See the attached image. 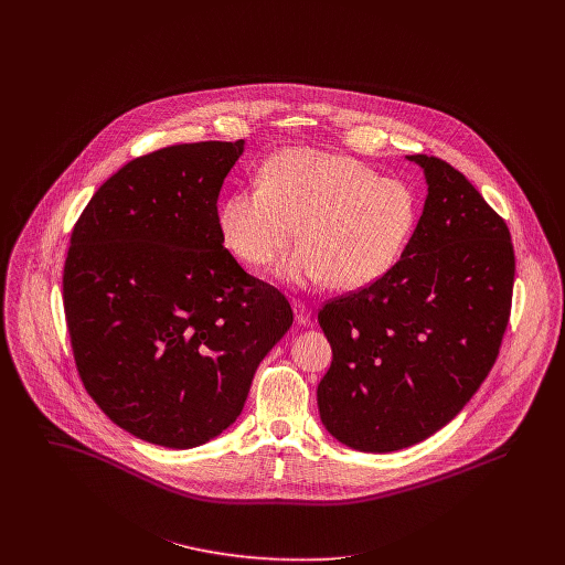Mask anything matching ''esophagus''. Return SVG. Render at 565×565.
Returning <instances> with one entry per match:
<instances>
[{
  "label": "esophagus",
  "instance_id": "34e87169",
  "mask_svg": "<svg viewBox=\"0 0 565 565\" xmlns=\"http://www.w3.org/2000/svg\"><path fill=\"white\" fill-rule=\"evenodd\" d=\"M294 316H296V323H300V326H309V323H311V311H309V307H307L305 302H300V300L294 302Z\"/></svg>",
  "mask_w": 565,
  "mask_h": 565
}]
</instances>
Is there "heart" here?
I'll return each instance as SVG.
<instances>
[{"label": "heart", "mask_w": 565, "mask_h": 565, "mask_svg": "<svg viewBox=\"0 0 565 565\" xmlns=\"http://www.w3.org/2000/svg\"><path fill=\"white\" fill-rule=\"evenodd\" d=\"M226 247L252 269H265L294 243L300 249L278 276L289 285L328 282L359 291L385 278L417 222L413 191L365 162L316 148L285 150L265 164L258 186L220 206Z\"/></svg>", "instance_id": "b5f03b06"}]
</instances>
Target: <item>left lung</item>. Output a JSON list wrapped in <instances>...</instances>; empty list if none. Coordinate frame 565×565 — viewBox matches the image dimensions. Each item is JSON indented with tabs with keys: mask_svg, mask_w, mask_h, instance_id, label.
<instances>
[{
	"mask_svg": "<svg viewBox=\"0 0 565 565\" xmlns=\"http://www.w3.org/2000/svg\"><path fill=\"white\" fill-rule=\"evenodd\" d=\"M422 167V217L396 267L318 313L332 363L318 385L326 430L394 452L444 428L481 387L509 322L515 256L507 224L441 159Z\"/></svg>",
	"mask_w": 565,
	"mask_h": 565,
	"instance_id": "obj_1",
	"label": "left lung"
}]
</instances>
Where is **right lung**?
<instances>
[{"instance_id": "add662e5", "label": "right lung", "mask_w": 565, "mask_h": 565, "mask_svg": "<svg viewBox=\"0 0 565 565\" xmlns=\"http://www.w3.org/2000/svg\"><path fill=\"white\" fill-rule=\"evenodd\" d=\"M245 141L162 148L124 164L72 233L63 300L82 383L130 435L202 446L239 415L294 323L287 298L224 247L217 198Z\"/></svg>"}]
</instances>
